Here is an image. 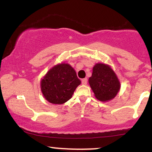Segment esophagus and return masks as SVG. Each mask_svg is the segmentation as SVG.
<instances>
[{"label": "esophagus", "instance_id": "obj_1", "mask_svg": "<svg viewBox=\"0 0 152 152\" xmlns=\"http://www.w3.org/2000/svg\"><path fill=\"white\" fill-rule=\"evenodd\" d=\"M82 85H87V78H84V79L82 80Z\"/></svg>", "mask_w": 152, "mask_h": 152}]
</instances>
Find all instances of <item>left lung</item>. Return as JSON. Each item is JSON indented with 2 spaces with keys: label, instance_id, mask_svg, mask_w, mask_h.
Segmentation results:
<instances>
[{
  "label": "left lung",
  "instance_id": "1",
  "mask_svg": "<svg viewBox=\"0 0 152 152\" xmlns=\"http://www.w3.org/2000/svg\"><path fill=\"white\" fill-rule=\"evenodd\" d=\"M89 83L97 99L107 102L118 92L121 85L117 76L108 65L98 63L93 67L92 75Z\"/></svg>",
  "mask_w": 152,
  "mask_h": 152
}]
</instances>
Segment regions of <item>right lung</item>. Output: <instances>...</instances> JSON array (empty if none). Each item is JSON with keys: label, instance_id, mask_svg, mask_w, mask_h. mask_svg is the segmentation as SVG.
Segmentation results:
<instances>
[{"label": "right lung", "instance_id": "add662e5", "mask_svg": "<svg viewBox=\"0 0 152 152\" xmlns=\"http://www.w3.org/2000/svg\"><path fill=\"white\" fill-rule=\"evenodd\" d=\"M81 81L70 65L62 63L54 66L41 82L45 99L51 104H64L71 99Z\"/></svg>", "mask_w": 152, "mask_h": 152}]
</instances>
